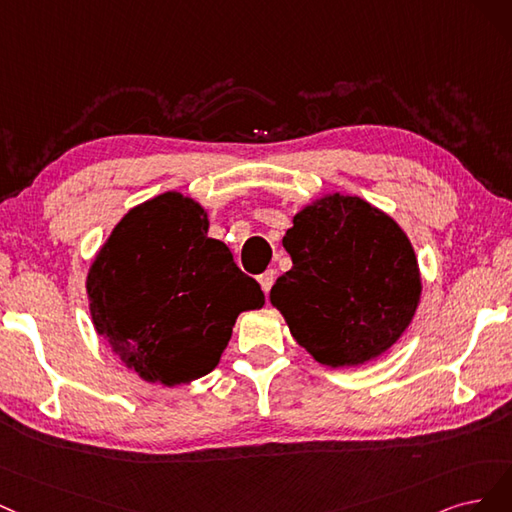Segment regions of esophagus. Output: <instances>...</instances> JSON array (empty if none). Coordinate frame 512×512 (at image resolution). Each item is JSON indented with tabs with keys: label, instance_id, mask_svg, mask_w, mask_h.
I'll use <instances>...</instances> for the list:
<instances>
[{
	"label": "esophagus",
	"instance_id": "34e87169",
	"mask_svg": "<svg viewBox=\"0 0 512 512\" xmlns=\"http://www.w3.org/2000/svg\"><path fill=\"white\" fill-rule=\"evenodd\" d=\"M274 280H276V272L274 270H266L263 272L261 276H259V285H261V289H263V293H270V289H272V285H274Z\"/></svg>",
	"mask_w": 512,
	"mask_h": 512
}]
</instances>
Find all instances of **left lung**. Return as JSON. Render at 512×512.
Wrapping results in <instances>:
<instances>
[{
    "label": "left lung",
    "instance_id": "8db88e82",
    "mask_svg": "<svg viewBox=\"0 0 512 512\" xmlns=\"http://www.w3.org/2000/svg\"><path fill=\"white\" fill-rule=\"evenodd\" d=\"M283 246L293 268L276 280L270 302L319 364H366L415 317L421 274L412 244L361 197L332 193L304 206Z\"/></svg>",
    "mask_w": 512,
    "mask_h": 512
}]
</instances>
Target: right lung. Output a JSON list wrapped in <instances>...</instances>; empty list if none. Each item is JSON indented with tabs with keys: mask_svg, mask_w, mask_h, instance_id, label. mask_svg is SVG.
Wrapping results in <instances>:
<instances>
[{
	"mask_svg": "<svg viewBox=\"0 0 512 512\" xmlns=\"http://www.w3.org/2000/svg\"><path fill=\"white\" fill-rule=\"evenodd\" d=\"M206 234V210L168 191L131 208L91 263L95 332L146 383L174 387L212 372L240 312L266 302Z\"/></svg>",
	"mask_w": 512,
	"mask_h": 512,
	"instance_id": "right-lung-1",
	"label": "right lung"
}]
</instances>
